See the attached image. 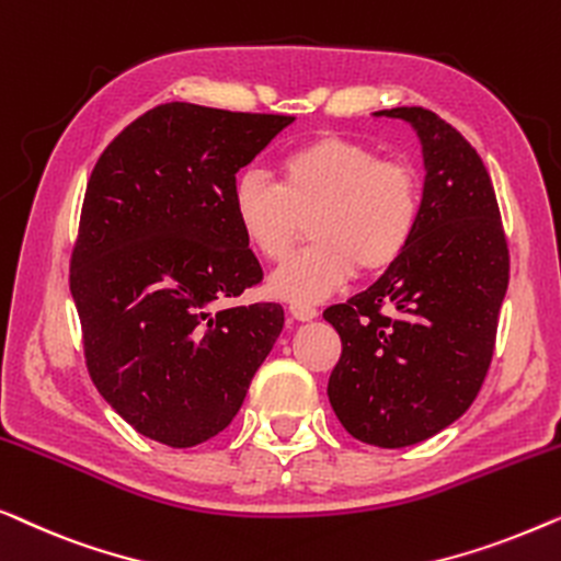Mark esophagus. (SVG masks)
Returning a JSON list of instances; mask_svg holds the SVG:
<instances>
[{
    "instance_id": "34e87169",
    "label": "esophagus",
    "mask_w": 561,
    "mask_h": 561,
    "mask_svg": "<svg viewBox=\"0 0 561 561\" xmlns=\"http://www.w3.org/2000/svg\"><path fill=\"white\" fill-rule=\"evenodd\" d=\"M289 312H291V318L299 320V322H310V320L318 318V310H314L312 305H291Z\"/></svg>"
}]
</instances>
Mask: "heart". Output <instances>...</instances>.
I'll return each mask as SVG.
<instances>
[{
	"instance_id": "1",
	"label": "heart",
	"mask_w": 561,
	"mask_h": 561,
	"mask_svg": "<svg viewBox=\"0 0 561 561\" xmlns=\"http://www.w3.org/2000/svg\"><path fill=\"white\" fill-rule=\"evenodd\" d=\"M231 201L243 239L266 262L287 259L310 220L312 247L272 274L270 291L312 305L356 270L381 274L399 262L422 218V178L363 141L325 134L282 157L279 185L262 170H243Z\"/></svg>"
}]
</instances>
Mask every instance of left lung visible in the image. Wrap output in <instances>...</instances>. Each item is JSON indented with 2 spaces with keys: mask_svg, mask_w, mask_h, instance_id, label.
I'll return each mask as SVG.
<instances>
[{
  "mask_svg": "<svg viewBox=\"0 0 561 561\" xmlns=\"http://www.w3.org/2000/svg\"><path fill=\"white\" fill-rule=\"evenodd\" d=\"M374 116L420 137L422 218L391 270L322 314L343 341L328 399L353 437L397 449L437 435L476 401L508 289V247L491 175L455 126L422 106Z\"/></svg>",
  "mask_w": 561,
  "mask_h": 561,
  "instance_id": "1",
  "label": "left lung"
}]
</instances>
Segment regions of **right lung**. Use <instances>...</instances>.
<instances>
[{
    "label": "right lung",
    "mask_w": 561,
    "mask_h": 561,
    "mask_svg": "<svg viewBox=\"0 0 561 561\" xmlns=\"http://www.w3.org/2000/svg\"><path fill=\"white\" fill-rule=\"evenodd\" d=\"M291 122L172 101L126 126L91 172L70 295L93 383L139 435L216 437L277 343L282 305H213L262 282L231 193Z\"/></svg>",
    "instance_id": "add662e5"
}]
</instances>
